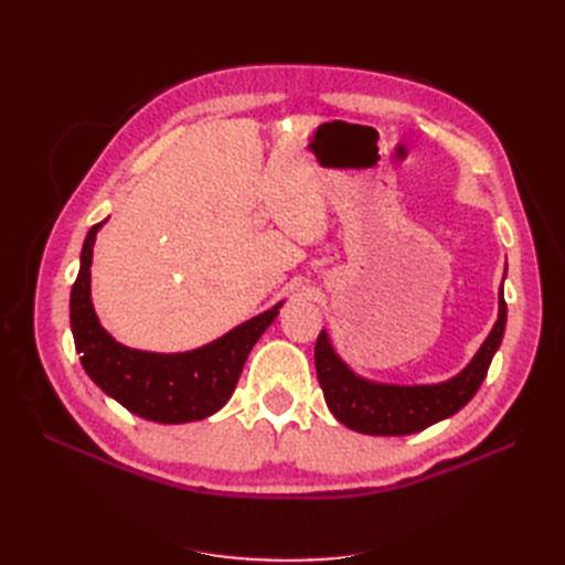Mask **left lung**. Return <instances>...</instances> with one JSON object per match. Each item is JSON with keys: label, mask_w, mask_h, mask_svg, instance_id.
<instances>
[{"label": "left lung", "mask_w": 565, "mask_h": 565, "mask_svg": "<svg viewBox=\"0 0 565 565\" xmlns=\"http://www.w3.org/2000/svg\"><path fill=\"white\" fill-rule=\"evenodd\" d=\"M507 276V268H504ZM507 328L504 289L498 295V320L473 353L465 370L436 384H388L374 382L353 372L341 358L328 330L316 341V372L330 413L349 429L367 436H407L424 431L440 419L459 413L481 388L488 367L498 353Z\"/></svg>", "instance_id": "left-lung-1"}]
</instances>
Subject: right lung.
I'll return each mask as SVG.
<instances>
[{
  "label": "right lung",
  "mask_w": 565,
  "mask_h": 565,
  "mask_svg": "<svg viewBox=\"0 0 565 565\" xmlns=\"http://www.w3.org/2000/svg\"><path fill=\"white\" fill-rule=\"evenodd\" d=\"M104 224L84 237L71 292V328L84 372L106 396L148 422L185 424L218 413L233 396L249 351L285 301L193 351L158 353L119 344L100 324L92 301V256Z\"/></svg>",
  "instance_id": "right-lung-1"
}]
</instances>
